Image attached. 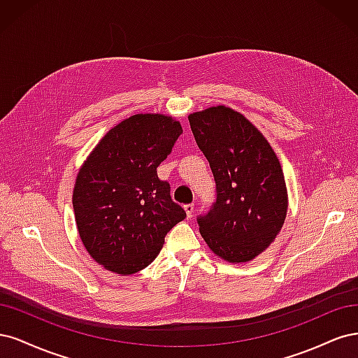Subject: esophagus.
<instances>
[{
    "mask_svg": "<svg viewBox=\"0 0 358 358\" xmlns=\"http://www.w3.org/2000/svg\"><path fill=\"white\" fill-rule=\"evenodd\" d=\"M184 210H186V214H187V217L190 218V217L193 215V211H194V203L184 205Z\"/></svg>",
    "mask_w": 358,
    "mask_h": 358,
    "instance_id": "esophagus-1",
    "label": "esophagus"
}]
</instances>
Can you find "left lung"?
Wrapping results in <instances>:
<instances>
[{"mask_svg": "<svg viewBox=\"0 0 358 358\" xmlns=\"http://www.w3.org/2000/svg\"><path fill=\"white\" fill-rule=\"evenodd\" d=\"M201 152L208 159L217 198L198 217L199 232L214 255L250 262L275 241L287 215V187L278 157L241 113L217 106L189 116Z\"/></svg>", "mask_w": 358, "mask_h": 358, "instance_id": "8db88e82", "label": "left lung"}]
</instances>
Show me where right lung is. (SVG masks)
<instances>
[{
	"label": "right lung",
	"instance_id": "add662e5",
	"mask_svg": "<svg viewBox=\"0 0 358 358\" xmlns=\"http://www.w3.org/2000/svg\"><path fill=\"white\" fill-rule=\"evenodd\" d=\"M182 134L164 114H135L110 129L80 168L73 192L78 235L90 257L120 275L144 269L186 218L157 166Z\"/></svg>",
	"mask_w": 358,
	"mask_h": 358
}]
</instances>
